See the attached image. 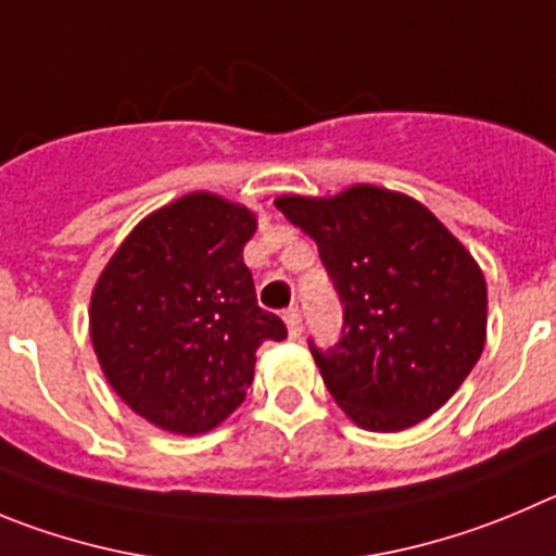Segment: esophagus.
Here are the masks:
<instances>
[{
	"label": "esophagus",
	"instance_id": "34e87169",
	"mask_svg": "<svg viewBox=\"0 0 556 556\" xmlns=\"http://www.w3.org/2000/svg\"><path fill=\"white\" fill-rule=\"evenodd\" d=\"M285 324H288V331L290 337H302V313H299V307H288L285 309Z\"/></svg>",
	"mask_w": 556,
	"mask_h": 556
}]
</instances>
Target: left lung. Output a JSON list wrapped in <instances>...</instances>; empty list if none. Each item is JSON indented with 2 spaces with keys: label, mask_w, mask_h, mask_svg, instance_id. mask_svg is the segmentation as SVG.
Returning a JSON list of instances; mask_svg holds the SVG:
<instances>
[{
  "label": "left lung",
  "mask_w": 556,
  "mask_h": 556,
  "mask_svg": "<svg viewBox=\"0 0 556 556\" xmlns=\"http://www.w3.org/2000/svg\"><path fill=\"white\" fill-rule=\"evenodd\" d=\"M277 207L318 243L340 295V342L309 340L337 406L376 433L439 412L485 345L489 290L464 243L422 202L367 184Z\"/></svg>",
  "instance_id": "1"
}]
</instances>
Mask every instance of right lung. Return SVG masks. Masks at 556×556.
I'll use <instances>...</instances> for the list:
<instances>
[{"label": "right lung", "instance_id": "add662e5", "mask_svg": "<svg viewBox=\"0 0 556 556\" xmlns=\"http://www.w3.org/2000/svg\"><path fill=\"white\" fill-rule=\"evenodd\" d=\"M249 207L194 191L139 222L90 299V337L112 389L169 433H205L230 417L254 354L288 329L254 295L243 243Z\"/></svg>", "mask_w": 556, "mask_h": 556}]
</instances>
